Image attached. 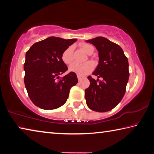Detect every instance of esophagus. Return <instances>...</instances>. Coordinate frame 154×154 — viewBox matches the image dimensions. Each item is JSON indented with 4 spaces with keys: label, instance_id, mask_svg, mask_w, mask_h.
I'll list each match as a JSON object with an SVG mask.
<instances>
[{
    "label": "esophagus",
    "instance_id": "esophagus-1",
    "mask_svg": "<svg viewBox=\"0 0 154 154\" xmlns=\"http://www.w3.org/2000/svg\"><path fill=\"white\" fill-rule=\"evenodd\" d=\"M77 78H78V80L81 81V79H82V76H81V75H77Z\"/></svg>",
    "mask_w": 154,
    "mask_h": 154
}]
</instances>
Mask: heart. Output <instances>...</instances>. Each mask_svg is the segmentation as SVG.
Here are the masks:
<instances>
[{
    "instance_id": "heart-1",
    "label": "heart",
    "mask_w": 154,
    "mask_h": 154,
    "mask_svg": "<svg viewBox=\"0 0 154 154\" xmlns=\"http://www.w3.org/2000/svg\"><path fill=\"white\" fill-rule=\"evenodd\" d=\"M81 48H82L85 53L89 54H92L94 51V48L93 47L89 45L88 43H82L81 44ZM72 54H73V47L69 46L65 49V50L62 52L61 58L62 62L66 64H69L71 63L72 61ZM94 64L92 62H86L84 64H79V63H73L69 67L70 71H71L74 73L77 74L78 75H85L88 73H89L94 69Z\"/></svg>"
}]
</instances>
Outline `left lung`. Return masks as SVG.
<instances>
[{
	"mask_svg": "<svg viewBox=\"0 0 154 154\" xmlns=\"http://www.w3.org/2000/svg\"><path fill=\"white\" fill-rule=\"evenodd\" d=\"M98 51V64L93 75L88 76L90 85L85 90L88 107L98 112L111 111L123 98L129 79L128 61L121 47L103 36L86 41Z\"/></svg>",
	"mask_w": 154,
	"mask_h": 154,
	"instance_id": "obj_1",
	"label": "left lung"
}]
</instances>
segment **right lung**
Returning a JSON list of instances; mask_svg holds the SVG:
<instances>
[{
  "instance_id": "1",
  "label": "right lung",
  "mask_w": 154,
  "mask_h": 154,
  "mask_svg": "<svg viewBox=\"0 0 154 154\" xmlns=\"http://www.w3.org/2000/svg\"><path fill=\"white\" fill-rule=\"evenodd\" d=\"M77 41L50 36L35 43L26 53L24 83L32 102L45 110L60 107L66 102L71 88L77 83L72 72L61 79L68 70L62 52Z\"/></svg>"
}]
</instances>
